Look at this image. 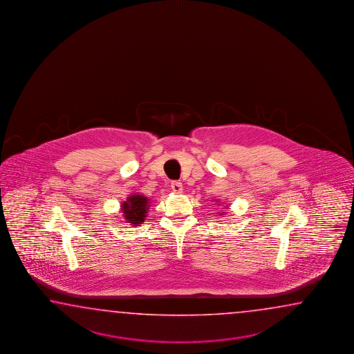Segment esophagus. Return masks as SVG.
<instances>
[{"instance_id":"1","label":"esophagus","mask_w":354,"mask_h":354,"mask_svg":"<svg viewBox=\"0 0 354 354\" xmlns=\"http://www.w3.org/2000/svg\"><path fill=\"white\" fill-rule=\"evenodd\" d=\"M171 188H172V191H174V194H180V192L183 191V186H182V183L178 182V180H174V182L171 183Z\"/></svg>"}]
</instances>
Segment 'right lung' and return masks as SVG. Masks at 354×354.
Returning <instances> with one entry per match:
<instances>
[{"mask_svg": "<svg viewBox=\"0 0 354 354\" xmlns=\"http://www.w3.org/2000/svg\"><path fill=\"white\" fill-rule=\"evenodd\" d=\"M149 209V200L143 195L129 196L127 201L121 205V211L124 212V218L127 223L131 225L139 226L147 218V212Z\"/></svg>", "mask_w": 354, "mask_h": 354, "instance_id": "obj_1", "label": "right lung"}]
</instances>
